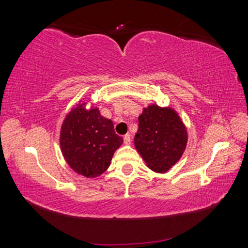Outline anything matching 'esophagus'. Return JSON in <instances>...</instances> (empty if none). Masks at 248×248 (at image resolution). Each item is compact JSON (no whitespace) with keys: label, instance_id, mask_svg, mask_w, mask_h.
Listing matches in <instances>:
<instances>
[{"label":"esophagus","instance_id":"esophagus-1","mask_svg":"<svg viewBox=\"0 0 248 248\" xmlns=\"http://www.w3.org/2000/svg\"><path fill=\"white\" fill-rule=\"evenodd\" d=\"M124 144H127V145H129L130 143H131V136H130L129 133H127L124 137Z\"/></svg>","mask_w":248,"mask_h":248}]
</instances>
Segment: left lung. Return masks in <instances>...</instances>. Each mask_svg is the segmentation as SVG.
Returning <instances> with one entry per match:
<instances>
[{
    "mask_svg": "<svg viewBox=\"0 0 248 248\" xmlns=\"http://www.w3.org/2000/svg\"><path fill=\"white\" fill-rule=\"evenodd\" d=\"M187 140V129L173 108L153 104L139 116L134 146L155 173H165L179 161Z\"/></svg>",
    "mask_w": 248,
    "mask_h": 248,
    "instance_id": "left-lung-1",
    "label": "left lung"
}]
</instances>
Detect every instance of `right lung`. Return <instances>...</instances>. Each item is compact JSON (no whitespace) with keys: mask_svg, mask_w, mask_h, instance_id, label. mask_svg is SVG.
I'll return each mask as SVG.
<instances>
[{"mask_svg":"<svg viewBox=\"0 0 248 248\" xmlns=\"http://www.w3.org/2000/svg\"><path fill=\"white\" fill-rule=\"evenodd\" d=\"M79 103L66 115L60 132L61 152L75 173L94 178L106 170L115 151L123 144L114 124L97 107Z\"/></svg>","mask_w":248,"mask_h":248,"instance_id":"add662e5","label":"right lung"}]
</instances>
